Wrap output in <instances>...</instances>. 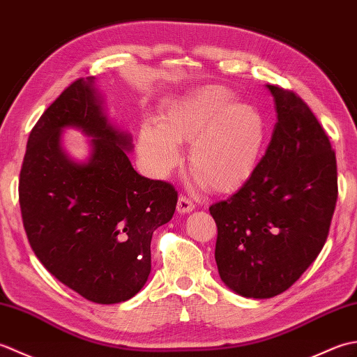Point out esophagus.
Returning <instances> with one entry per match:
<instances>
[{
  "label": "esophagus",
  "instance_id": "1",
  "mask_svg": "<svg viewBox=\"0 0 357 357\" xmlns=\"http://www.w3.org/2000/svg\"><path fill=\"white\" fill-rule=\"evenodd\" d=\"M176 210H178V213H179V215L190 213V211H193V210H195V204H193V201H192V199L185 198V196H179Z\"/></svg>",
  "mask_w": 357,
  "mask_h": 357
}]
</instances>
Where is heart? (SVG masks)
<instances>
[{"instance_id": "heart-1", "label": "heart", "mask_w": 357, "mask_h": 357, "mask_svg": "<svg viewBox=\"0 0 357 357\" xmlns=\"http://www.w3.org/2000/svg\"><path fill=\"white\" fill-rule=\"evenodd\" d=\"M267 126L255 105L234 102L222 87L206 86L174 101L159 123L139 128L138 150L153 176H165L181 161L179 144L190 141L188 167L215 193H233L255 174Z\"/></svg>"}]
</instances>
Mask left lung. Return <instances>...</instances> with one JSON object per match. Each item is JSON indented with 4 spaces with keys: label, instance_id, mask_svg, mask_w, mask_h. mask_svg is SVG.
I'll list each match as a JSON object with an SVG mask.
<instances>
[{
    "label": "left lung",
    "instance_id": "8db88e82",
    "mask_svg": "<svg viewBox=\"0 0 357 357\" xmlns=\"http://www.w3.org/2000/svg\"><path fill=\"white\" fill-rule=\"evenodd\" d=\"M278 123L248 183L210 207L215 259L239 296L268 299L290 288L321 253L337 201L336 155L308 105L267 86Z\"/></svg>",
    "mask_w": 357,
    "mask_h": 357
}]
</instances>
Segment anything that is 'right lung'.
Instances as JSON below:
<instances>
[{"instance_id": "obj_1", "label": "right lung", "mask_w": 357, "mask_h": 357, "mask_svg": "<svg viewBox=\"0 0 357 357\" xmlns=\"http://www.w3.org/2000/svg\"><path fill=\"white\" fill-rule=\"evenodd\" d=\"M66 128L91 138L86 162L63 150ZM132 149L130 133L105 115L95 78H79L38 119L20 173L30 247L59 282L96 304H118L141 290L153 231L176 208L170 184L133 169Z\"/></svg>"}]
</instances>
